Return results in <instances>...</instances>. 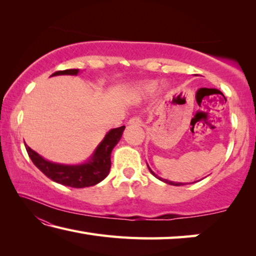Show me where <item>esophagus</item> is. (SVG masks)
<instances>
[{
    "label": "esophagus",
    "instance_id": "obj_1",
    "mask_svg": "<svg viewBox=\"0 0 256 256\" xmlns=\"http://www.w3.org/2000/svg\"><path fill=\"white\" fill-rule=\"evenodd\" d=\"M128 124L130 125H142V120H141L140 118L136 116V118H132L131 120H128Z\"/></svg>",
    "mask_w": 256,
    "mask_h": 256
}]
</instances>
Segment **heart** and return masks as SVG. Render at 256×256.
<instances>
[{
	"label": "heart",
	"instance_id": "b5f03b06",
	"mask_svg": "<svg viewBox=\"0 0 256 256\" xmlns=\"http://www.w3.org/2000/svg\"><path fill=\"white\" fill-rule=\"evenodd\" d=\"M158 88L157 81H144L140 84V89L144 94H154Z\"/></svg>",
	"mask_w": 256,
	"mask_h": 256
}]
</instances>
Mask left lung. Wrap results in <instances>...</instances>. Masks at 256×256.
I'll return each mask as SVG.
<instances>
[{"label":"left lung","instance_id":"1","mask_svg":"<svg viewBox=\"0 0 256 256\" xmlns=\"http://www.w3.org/2000/svg\"><path fill=\"white\" fill-rule=\"evenodd\" d=\"M148 168H149V170H150V172H151V174H152L154 176H156V177H157V178H158V180H162V182H164V183H167V184H170V185H175V186H180V185H185L184 183H175V182H170V180H164V178H162V177H159V176H157V175H156V174H154V172L152 170H150V167H149V166H148Z\"/></svg>","mask_w":256,"mask_h":256}]
</instances>
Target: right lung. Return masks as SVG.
Masks as SVG:
<instances>
[{
    "mask_svg": "<svg viewBox=\"0 0 256 256\" xmlns=\"http://www.w3.org/2000/svg\"><path fill=\"white\" fill-rule=\"evenodd\" d=\"M78 73H79L78 68H70V70L55 72L52 76L66 74L76 76ZM124 128L125 126H120L110 130L94 150L92 158L86 162L80 164H62L48 162L38 154L36 151L29 148L27 144L24 146L34 166L48 178L58 184L70 186V188H84L98 184L110 174L112 150L122 138Z\"/></svg>",
    "mask_w": 256,
    "mask_h": 256,
    "instance_id": "add662e5",
    "label": "right lung"
}]
</instances>
